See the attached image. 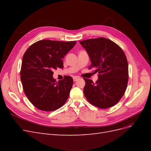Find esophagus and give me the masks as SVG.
Here are the masks:
<instances>
[{
  "label": "esophagus",
  "mask_w": 151,
  "mask_h": 151,
  "mask_svg": "<svg viewBox=\"0 0 151 151\" xmlns=\"http://www.w3.org/2000/svg\"><path fill=\"white\" fill-rule=\"evenodd\" d=\"M79 77H77V76H75V77H73V80H74V82L77 81V80H79Z\"/></svg>",
  "instance_id": "34e87169"
}]
</instances>
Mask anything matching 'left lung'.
<instances>
[{
    "label": "left lung",
    "mask_w": 151,
    "mask_h": 151,
    "mask_svg": "<svg viewBox=\"0 0 151 151\" xmlns=\"http://www.w3.org/2000/svg\"><path fill=\"white\" fill-rule=\"evenodd\" d=\"M91 60V68L98 72L94 83L84 79V94L88 101L99 108L115 105L124 94L129 80V67L122 49L111 40L98 38L81 41Z\"/></svg>",
    "instance_id": "8db88e82"
}]
</instances>
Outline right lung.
I'll list each match as a JSON object with an SVG mask.
<instances>
[{
    "label": "right lung",
    "instance_id": "add662e5",
    "mask_svg": "<svg viewBox=\"0 0 151 151\" xmlns=\"http://www.w3.org/2000/svg\"><path fill=\"white\" fill-rule=\"evenodd\" d=\"M76 43V41L40 40L27 49L22 57L21 80L26 96L36 108L52 111L66 102L73 79L65 76L56 82L53 70L63 67L62 58Z\"/></svg>",
    "mask_w": 151,
    "mask_h": 151
}]
</instances>
